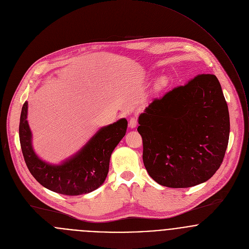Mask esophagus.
I'll return each instance as SVG.
<instances>
[{
    "label": "esophagus",
    "mask_w": 249,
    "mask_h": 249,
    "mask_svg": "<svg viewBox=\"0 0 249 249\" xmlns=\"http://www.w3.org/2000/svg\"><path fill=\"white\" fill-rule=\"evenodd\" d=\"M137 124H138V122H137V120L135 119V118H131L130 120H129V123H128V125H129V127L130 128H134V127H136V125H137Z\"/></svg>",
    "instance_id": "1"
}]
</instances>
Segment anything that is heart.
Segmentation results:
<instances>
[{"label":"heart","mask_w":249,"mask_h":249,"mask_svg":"<svg viewBox=\"0 0 249 249\" xmlns=\"http://www.w3.org/2000/svg\"><path fill=\"white\" fill-rule=\"evenodd\" d=\"M164 85H165V83H164L163 81H160V83L158 84V88H160H160H162Z\"/></svg>","instance_id":"1"}]
</instances>
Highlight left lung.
Here are the masks:
<instances>
[{"instance_id": "left-lung-1", "label": "left lung", "mask_w": 249, "mask_h": 249, "mask_svg": "<svg viewBox=\"0 0 249 249\" xmlns=\"http://www.w3.org/2000/svg\"><path fill=\"white\" fill-rule=\"evenodd\" d=\"M138 123L144 165L163 186L184 188L205 182L223 161L230 118L213 74L197 75L156 98Z\"/></svg>"}]
</instances>
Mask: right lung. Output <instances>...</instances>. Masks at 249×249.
<instances>
[{
	"instance_id": "1",
	"label": "right lung",
	"mask_w": 249,
	"mask_h": 249,
	"mask_svg": "<svg viewBox=\"0 0 249 249\" xmlns=\"http://www.w3.org/2000/svg\"><path fill=\"white\" fill-rule=\"evenodd\" d=\"M27 115L26 101L20 116V145L26 165L42 186L56 193L75 196L89 193L104 182L112 152L125 135V119L101 127L73 157L59 165H52L41 160L34 152Z\"/></svg>"
}]
</instances>
